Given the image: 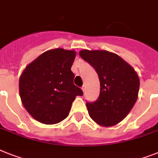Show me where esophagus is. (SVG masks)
I'll return each instance as SVG.
<instances>
[{"mask_svg": "<svg viewBox=\"0 0 158 158\" xmlns=\"http://www.w3.org/2000/svg\"><path fill=\"white\" fill-rule=\"evenodd\" d=\"M81 89L83 92H85V85H83V86L81 87Z\"/></svg>", "mask_w": 158, "mask_h": 158, "instance_id": "1", "label": "esophagus"}]
</instances>
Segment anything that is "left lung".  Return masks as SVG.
I'll use <instances>...</instances> for the list:
<instances>
[{
  "mask_svg": "<svg viewBox=\"0 0 158 158\" xmlns=\"http://www.w3.org/2000/svg\"><path fill=\"white\" fill-rule=\"evenodd\" d=\"M84 60L95 69L100 81L98 99L86 102L89 114L102 126L110 127L127 116L137 100L140 80L134 69L118 55L103 50H81Z\"/></svg>",
  "mask_w": 158,
  "mask_h": 158,
  "instance_id": "8db88e82",
  "label": "left lung"
}]
</instances>
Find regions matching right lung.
<instances>
[{
  "instance_id": "right-lung-1",
  "label": "right lung",
  "mask_w": 158,
  "mask_h": 158,
  "mask_svg": "<svg viewBox=\"0 0 158 158\" xmlns=\"http://www.w3.org/2000/svg\"><path fill=\"white\" fill-rule=\"evenodd\" d=\"M75 51L56 48L44 52L28 64L19 79L24 107L35 119L55 124L69 115L76 96L83 92L73 84L71 67Z\"/></svg>"
}]
</instances>
